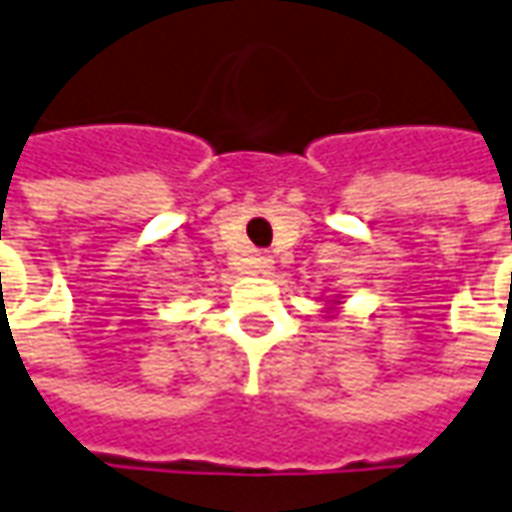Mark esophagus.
<instances>
[{
  "instance_id": "34e87169",
  "label": "esophagus",
  "mask_w": 512,
  "mask_h": 512,
  "mask_svg": "<svg viewBox=\"0 0 512 512\" xmlns=\"http://www.w3.org/2000/svg\"><path fill=\"white\" fill-rule=\"evenodd\" d=\"M256 267H259L262 273H267V270H273V259H270V256H259V259H256Z\"/></svg>"
}]
</instances>
